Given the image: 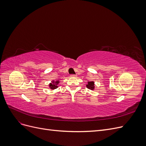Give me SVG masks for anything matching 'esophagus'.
I'll list each match as a JSON object with an SVG mask.
<instances>
[{"instance_id":"esophagus-1","label":"esophagus","mask_w":146,"mask_h":146,"mask_svg":"<svg viewBox=\"0 0 146 146\" xmlns=\"http://www.w3.org/2000/svg\"><path fill=\"white\" fill-rule=\"evenodd\" d=\"M70 77H77V75L72 74V75H70Z\"/></svg>"}]
</instances>
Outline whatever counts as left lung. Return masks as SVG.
I'll return each instance as SVG.
<instances>
[{"mask_svg": "<svg viewBox=\"0 0 146 146\" xmlns=\"http://www.w3.org/2000/svg\"><path fill=\"white\" fill-rule=\"evenodd\" d=\"M86 87L88 89L93 90L94 89V82H88V84L86 85Z\"/></svg>", "mask_w": 146, "mask_h": 146, "instance_id": "obj_1", "label": "left lung"}]
</instances>
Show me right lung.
I'll return each instance as SVG.
<instances>
[{"instance_id": "right-lung-1", "label": "right lung", "mask_w": 146, "mask_h": 146, "mask_svg": "<svg viewBox=\"0 0 146 146\" xmlns=\"http://www.w3.org/2000/svg\"><path fill=\"white\" fill-rule=\"evenodd\" d=\"M60 83L59 80H57L56 82L55 81H52V83L49 84V88L51 90H54L56 89V88H58V84Z\"/></svg>"}]
</instances>
